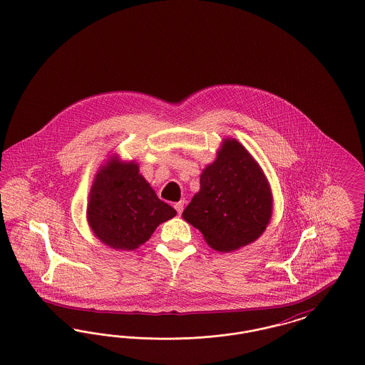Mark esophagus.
Segmentation results:
<instances>
[{
	"mask_svg": "<svg viewBox=\"0 0 365 365\" xmlns=\"http://www.w3.org/2000/svg\"><path fill=\"white\" fill-rule=\"evenodd\" d=\"M183 207H185V201H179L175 204L174 208L178 212V215H180L183 212Z\"/></svg>",
	"mask_w": 365,
	"mask_h": 365,
	"instance_id": "34e87169",
	"label": "esophagus"
}]
</instances>
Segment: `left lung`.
Here are the masks:
<instances>
[{
    "mask_svg": "<svg viewBox=\"0 0 365 365\" xmlns=\"http://www.w3.org/2000/svg\"><path fill=\"white\" fill-rule=\"evenodd\" d=\"M200 185L182 216L210 247L230 252L260 237L271 217L272 197L259 164L240 142L227 139Z\"/></svg>",
    "mask_w": 365,
    "mask_h": 365,
    "instance_id": "1",
    "label": "left lung"
}]
</instances>
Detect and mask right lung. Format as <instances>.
I'll use <instances>...</instances> for the list:
<instances>
[{
    "label": "right lung",
    "instance_id": "add662e5",
    "mask_svg": "<svg viewBox=\"0 0 365 365\" xmlns=\"http://www.w3.org/2000/svg\"><path fill=\"white\" fill-rule=\"evenodd\" d=\"M176 210L161 201L134 163L112 160L93 183L87 219L96 237L113 249L133 250Z\"/></svg>",
    "mask_w": 365,
    "mask_h": 365
}]
</instances>
